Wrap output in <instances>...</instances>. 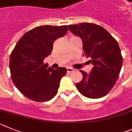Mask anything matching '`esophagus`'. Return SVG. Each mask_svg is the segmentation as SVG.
<instances>
[{
	"label": "esophagus",
	"mask_w": 132,
	"mask_h": 132,
	"mask_svg": "<svg viewBox=\"0 0 132 132\" xmlns=\"http://www.w3.org/2000/svg\"><path fill=\"white\" fill-rule=\"evenodd\" d=\"M74 71V69L73 68H71V67H67V71L68 72V73H71V72H73Z\"/></svg>",
	"instance_id": "1"
}]
</instances>
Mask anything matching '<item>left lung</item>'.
Wrapping results in <instances>:
<instances>
[{
	"mask_svg": "<svg viewBox=\"0 0 132 132\" xmlns=\"http://www.w3.org/2000/svg\"><path fill=\"white\" fill-rule=\"evenodd\" d=\"M68 27L72 33L81 39L83 55L91 58L89 62L93 65L89 73L80 70L83 79L75 86L86 97H102L112 89L120 75L123 58L119 45L98 24L85 22Z\"/></svg>",
	"mask_w": 132,
	"mask_h": 132,
	"instance_id": "8db88e82",
	"label": "left lung"
}]
</instances>
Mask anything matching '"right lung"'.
<instances>
[{
	"label": "right lung",
	"instance_id": "right-lung-1",
	"mask_svg": "<svg viewBox=\"0 0 132 132\" xmlns=\"http://www.w3.org/2000/svg\"><path fill=\"white\" fill-rule=\"evenodd\" d=\"M68 31L67 26H40L24 34L12 50L10 70L12 82L25 97L44 102L56 95L65 67L54 69L44 59L52 52L53 43Z\"/></svg>",
	"mask_w": 132,
	"mask_h": 132
}]
</instances>
